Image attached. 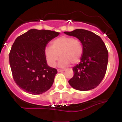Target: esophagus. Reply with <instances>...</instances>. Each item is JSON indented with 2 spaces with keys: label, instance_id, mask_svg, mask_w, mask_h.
Wrapping results in <instances>:
<instances>
[{
  "label": "esophagus",
  "instance_id": "obj_1",
  "mask_svg": "<svg viewBox=\"0 0 122 122\" xmlns=\"http://www.w3.org/2000/svg\"><path fill=\"white\" fill-rule=\"evenodd\" d=\"M57 71H58V72H64V71H65V70L58 69V70H57Z\"/></svg>",
  "mask_w": 122,
  "mask_h": 122
}]
</instances>
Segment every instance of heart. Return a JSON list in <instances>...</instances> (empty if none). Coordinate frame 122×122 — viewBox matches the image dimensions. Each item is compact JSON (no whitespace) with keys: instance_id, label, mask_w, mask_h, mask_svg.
<instances>
[{"instance_id":"obj_1","label":"heart","mask_w":122,"mask_h":122,"mask_svg":"<svg viewBox=\"0 0 122 122\" xmlns=\"http://www.w3.org/2000/svg\"><path fill=\"white\" fill-rule=\"evenodd\" d=\"M81 43L77 38L68 36H61L51 42V47L45 49V56L48 65L51 67L56 65L57 61L61 57L58 66L66 68L72 64L80 62L82 55Z\"/></svg>"}]
</instances>
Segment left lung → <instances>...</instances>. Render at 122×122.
I'll return each instance as SVG.
<instances>
[{
  "label": "left lung",
  "instance_id": "left-lung-1",
  "mask_svg": "<svg viewBox=\"0 0 122 122\" xmlns=\"http://www.w3.org/2000/svg\"><path fill=\"white\" fill-rule=\"evenodd\" d=\"M64 33L79 39L83 49L80 62L73 68L75 73L69 84L81 91L94 89L100 84L107 71L108 52L104 43L97 35L84 29Z\"/></svg>",
  "mask_w": 122,
  "mask_h": 122
}]
</instances>
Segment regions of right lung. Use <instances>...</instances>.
I'll use <instances>...</instances> for the list:
<instances>
[{"label":"right lung","mask_w":122,"mask_h":122,"mask_svg":"<svg viewBox=\"0 0 122 122\" xmlns=\"http://www.w3.org/2000/svg\"><path fill=\"white\" fill-rule=\"evenodd\" d=\"M60 33L31 29L16 38L9 54L15 82L25 92L40 95L50 89L57 71L48 66L45 49Z\"/></svg>","instance_id":"right-lung-1"}]
</instances>
